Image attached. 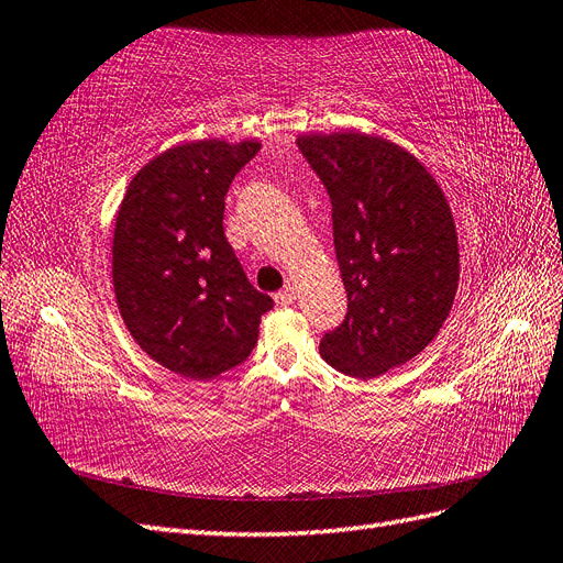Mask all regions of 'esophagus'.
I'll return each mask as SVG.
<instances>
[{"instance_id":"obj_1","label":"esophagus","mask_w":563,"mask_h":563,"mask_svg":"<svg viewBox=\"0 0 563 563\" xmlns=\"http://www.w3.org/2000/svg\"><path fill=\"white\" fill-rule=\"evenodd\" d=\"M296 286L294 284H286L279 294H275V300L277 305H291L296 300Z\"/></svg>"}]
</instances>
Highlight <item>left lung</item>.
<instances>
[{
  "label": "left lung",
  "instance_id": "8db88e82",
  "mask_svg": "<svg viewBox=\"0 0 563 563\" xmlns=\"http://www.w3.org/2000/svg\"><path fill=\"white\" fill-rule=\"evenodd\" d=\"M327 187L347 314L321 338L335 371L376 378L428 347L457 291L455 223L439 183L411 152L356 131L300 135Z\"/></svg>",
  "mask_w": 563,
  "mask_h": 563
}]
</instances>
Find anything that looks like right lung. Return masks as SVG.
<instances>
[{
	"mask_svg": "<svg viewBox=\"0 0 563 563\" xmlns=\"http://www.w3.org/2000/svg\"><path fill=\"white\" fill-rule=\"evenodd\" d=\"M258 150V141L176 145L133 176L117 211L119 312L141 350L183 378L240 366L275 305L251 286L223 230L230 183Z\"/></svg>",
	"mask_w": 563,
	"mask_h": 563,
	"instance_id": "obj_1",
	"label": "right lung"
}]
</instances>
